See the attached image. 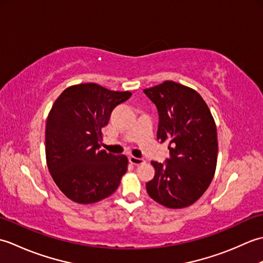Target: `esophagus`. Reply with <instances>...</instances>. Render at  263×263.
I'll return each mask as SVG.
<instances>
[{"mask_svg": "<svg viewBox=\"0 0 263 263\" xmlns=\"http://www.w3.org/2000/svg\"><path fill=\"white\" fill-rule=\"evenodd\" d=\"M128 161H130L132 165H136V166L144 164V159L143 158H137V157H133V156H131V157H128Z\"/></svg>", "mask_w": 263, "mask_h": 263, "instance_id": "obj_1", "label": "esophagus"}]
</instances>
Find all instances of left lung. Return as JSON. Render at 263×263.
<instances>
[{"label": "left lung", "instance_id": "1", "mask_svg": "<svg viewBox=\"0 0 263 263\" xmlns=\"http://www.w3.org/2000/svg\"><path fill=\"white\" fill-rule=\"evenodd\" d=\"M156 105L157 139L168 142L170 158L152 161L155 176L146 184L149 197L171 209L193 204L208 189L217 165V127L210 109L193 89L165 81L144 89Z\"/></svg>", "mask_w": 263, "mask_h": 263}]
</instances>
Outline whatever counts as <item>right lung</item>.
<instances>
[{"label":"right lung","instance_id":"add662e5","mask_svg":"<svg viewBox=\"0 0 263 263\" xmlns=\"http://www.w3.org/2000/svg\"><path fill=\"white\" fill-rule=\"evenodd\" d=\"M131 95L81 83L66 88L55 100L46 122L47 167L59 189L74 202H97L119 187L127 158L100 150L99 142L111 111Z\"/></svg>","mask_w":263,"mask_h":263}]
</instances>
